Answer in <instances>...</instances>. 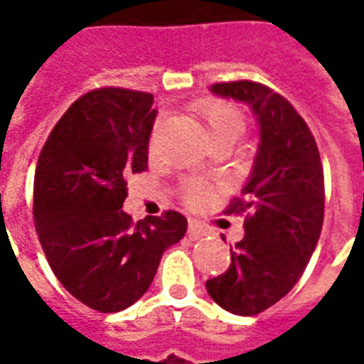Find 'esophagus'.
Segmentation results:
<instances>
[{"instance_id": "34e87169", "label": "esophagus", "mask_w": 364, "mask_h": 364, "mask_svg": "<svg viewBox=\"0 0 364 364\" xmlns=\"http://www.w3.org/2000/svg\"><path fill=\"white\" fill-rule=\"evenodd\" d=\"M187 234H189L191 240H200V237H205L208 232H206V228L200 224V222H195L191 220L189 222V230H187Z\"/></svg>"}]
</instances>
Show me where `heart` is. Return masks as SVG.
<instances>
[{
	"label": "heart",
	"instance_id": "obj_1",
	"mask_svg": "<svg viewBox=\"0 0 364 364\" xmlns=\"http://www.w3.org/2000/svg\"><path fill=\"white\" fill-rule=\"evenodd\" d=\"M198 117L205 122L206 134L208 140H220V138H230V140H237L242 132L245 130V119L242 111L234 107V105L226 103V101H205L198 105ZM185 198L187 203L193 206H200L206 203L208 193L203 185L198 183H191L185 189Z\"/></svg>",
	"mask_w": 364,
	"mask_h": 364
}]
</instances>
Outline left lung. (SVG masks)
I'll return each mask as SVG.
<instances>
[{"label":"left lung","instance_id":"1","mask_svg":"<svg viewBox=\"0 0 364 364\" xmlns=\"http://www.w3.org/2000/svg\"><path fill=\"white\" fill-rule=\"evenodd\" d=\"M210 91L250 105L259 148L244 198L226 210L247 213L245 236L206 290L224 310L255 316L289 294L312 257L323 224V169L310 128L284 97L247 80L214 83Z\"/></svg>","mask_w":364,"mask_h":364}]
</instances>
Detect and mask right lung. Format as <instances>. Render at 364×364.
<instances>
[{"label":"right lung","mask_w":364,"mask_h":364,"mask_svg":"<svg viewBox=\"0 0 364 364\" xmlns=\"http://www.w3.org/2000/svg\"><path fill=\"white\" fill-rule=\"evenodd\" d=\"M154 97L103 87L52 128L35 171V228L64 289L97 312L124 310L150 289L159 259L187 232L175 210L132 222L127 177L148 169Z\"/></svg>","instance_id":"right-lung-1"}]
</instances>
